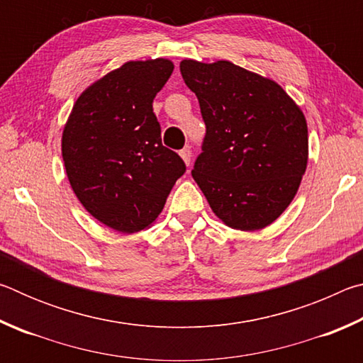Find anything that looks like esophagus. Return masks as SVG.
Returning a JSON list of instances; mask_svg holds the SVG:
<instances>
[{
    "instance_id": "34e87169",
    "label": "esophagus",
    "mask_w": 363,
    "mask_h": 363,
    "mask_svg": "<svg viewBox=\"0 0 363 363\" xmlns=\"http://www.w3.org/2000/svg\"><path fill=\"white\" fill-rule=\"evenodd\" d=\"M179 155H181V158L184 160V163H186L187 167H189L190 160H192V152H190L189 147H186V149H182V150L179 152Z\"/></svg>"
}]
</instances>
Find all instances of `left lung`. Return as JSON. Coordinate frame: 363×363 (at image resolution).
Masks as SVG:
<instances>
[{"label":"left lung","instance_id":"1","mask_svg":"<svg viewBox=\"0 0 363 363\" xmlns=\"http://www.w3.org/2000/svg\"><path fill=\"white\" fill-rule=\"evenodd\" d=\"M181 73L206 125L192 177L225 225L264 229L291 203L306 173L303 110L274 79L229 60L184 59Z\"/></svg>","mask_w":363,"mask_h":363}]
</instances>
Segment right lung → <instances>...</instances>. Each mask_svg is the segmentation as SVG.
I'll return each instance as SVG.
<instances>
[{
    "label": "right lung",
    "mask_w": 363,
    "mask_h": 363,
    "mask_svg": "<svg viewBox=\"0 0 363 363\" xmlns=\"http://www.w3.org/2000/svg\"><path fill=\"white\" fill-rule=\"evenodd\" d=\"M174 70L168 59L130 60L82 94L62 133V158L73 192L91 216L123 233L155 223L186 173L162 144L152 102Z\"/></svg>",
    "instance_id": "add662e5"
}]
</instances>
